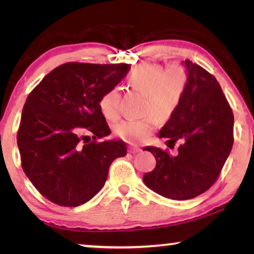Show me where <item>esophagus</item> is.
I'll return each mask as SVG.
<instances>
[{"instance_id": "1", "label": "esophagus", "mask_w": 254, "mask_h": 254, "mask_svg": "<svg viewBox=\"0 0 254 254\" xmlns=\"http://www.w3.org/2000/svg\"><path fill=\"white\" fill-rule=\"evenodd\" d=\"M128 151H129L130 154H136V152L141 151V148L136 147V145H129V148H128Z\"/></svg>"}]
</instances>
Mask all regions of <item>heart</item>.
I'll return each mask as SVG.
<instances>
[{
	"label": "heart",
	"instance_id": "heart-1",
	"mask_svg": "<svg viewBox=\"0 0 254 254\" xmlns=\"http://www.w3.org/2000/svg\"><path fill=\"white\" fill-rule=\"evenodd\" d=\"M130 85L144 93V114L142 119H128L117 124L116 134L129 143H143L157 129L159 119L165 121L173 116L186 91L189 74L182 64L168 69L158 64H145L130 72ZM99 107L105 118L114 120L120 114V91L112 88L99 99Z\"/></svg>",
	"mask_w": 254,
	"mask_h": 254
}]
</instances>
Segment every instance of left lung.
Instances as JSON below:
<instances>
[{"label":"left lung","mask_w":254,"mask_h":254,"mask_svg":"<svg viewBox=\"0 0 254 254\" xmlns=\"http://www.w3.org/2000/svg\"><path fill=\"white\" fill-rule=\"evenodd\" d=\"M189 74L186 91L178 109L158 137L169 145L182 140L177 155L147 147L156 158V168L143 182L159 195L189 200L216 182L234 144V114L216 78L192 61H183ZM171 147V145H170Z\"/></svg>","instance_id":"1"}]
</instances>
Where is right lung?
Segmentation results:
<instances>
[{
  "mask_svg": "<svg viewBox=\"0 0 254 254\" xmlns=\"http://www.w3.org/2000/svg\"><path fill=\"white\" fill-rule=\"evenodd\" d=\"M126 64L69 62L47 74L27 97L17 144L22 168L43 196L64 207L91 200L105 185L111 163L127 154L111 134L99 99L127 75ZM90 131L93 141L82 134Z\"/></svg>",
  "mask_w": 254,
  "mask_h": 254,
  "instance_id": "right-lung-1",
  "label": "right lung"
}]
</instances>
